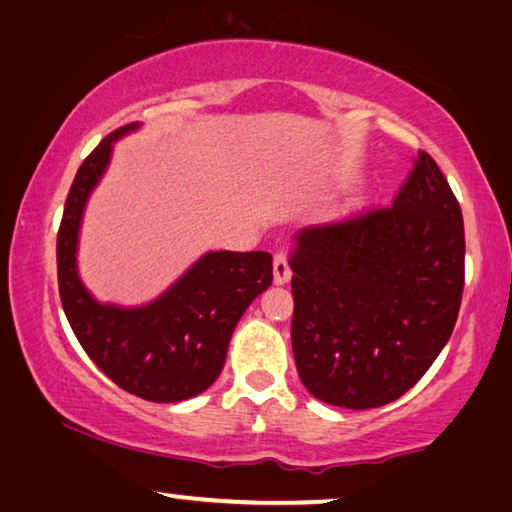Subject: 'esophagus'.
I'll return each instance as SVG.
<instances>
[{
  "mask_svg": "<svg viewBox=\"0 0 512 512\" xmlns=\"http://www.w3.org/2000/svg\"><path fill=\"white\" fill-rule=\"evenodd\" d=\"M292 279V270H290V263H288V256L285 254H274V283L276 285H283Z\"/></svg>",
  "mask_w": 512,
  "mask_h": 512,
  "instance_id": "1",
  "label": "esophagus"
}]
</instances>
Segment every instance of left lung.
I'll use <instances>...</instances> for the list:
<instances>
[{"label": "left lung", "instance_id": "1", "mask_svg": "<svg viewBox=\"0 0 512 512\" xmlns=\"http://www.w3.org/2000/svg\"><path fill=\"white\" fill-rule=\"evenodd\" d=\"M463 265L461 206L427 152L391 209L299 229L292 351L303 387L344 409L398 400L452 335Z\"/></svg>", "mask_w": 512, "mask_h": 512}]
</instances>
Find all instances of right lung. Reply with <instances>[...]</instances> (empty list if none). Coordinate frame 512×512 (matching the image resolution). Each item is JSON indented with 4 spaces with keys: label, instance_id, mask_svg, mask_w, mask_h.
<instances>
[{
    "label": "right lung",
    "instance_id": "right-lung-1",
    "mask_svg": "<svg viewBox=\"0 0 512 512\" xmlns=\"http://www.w3.org/2000/svg\"><path fill=\"white\" fill-rule=\"evenodd\" d=\"M139 128L134 121L107 134L78 168L58 231L60 301L80 346L107 378L143 400L179 402L218 380L240 317L272 285V256L206 251L148 303L96 299L78 270L85 209L110 166L114 143Z\"/></svg>",
    "mask_w": 512,
    "mask_h": 512
}]
</instances>
